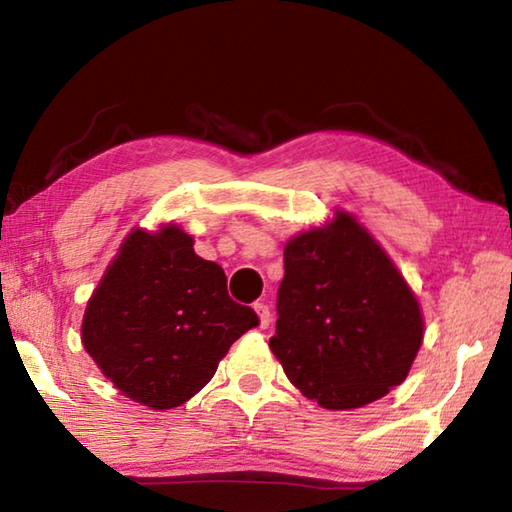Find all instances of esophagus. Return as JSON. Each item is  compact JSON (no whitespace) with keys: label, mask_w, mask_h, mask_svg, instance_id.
I'll return each instance as SVG.
<instances>
[{"label":"esophagus","mask_w":512,"mask_h":512,"mask_svg":"<svg viewBox=\"0 0 512 512\" xmlns=\"http://www.w3.org/2000/svg\"><path fill=\"white\" fill-rule=\"evenodd\" d=\"M255 311L259 316V327L266 329L268 325H271V309H268L266 302H255Z\"/></svg>","instance_id":"34e87169"}]
</instances>
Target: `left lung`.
I'll return each mask as SVG.
<instances>
[{
  "label": "left lung",
  "instance_id": "obj_1",
  "mask_svg": "<svg viewBox=\"0 0 512 512\" xmlns=\"http://www.w3.org/2000/svg\"><path fill=\"white\" fill-rule=\"evenodd\" d=\"M422 332L409 284L350 214L284 248L268 348L309 400L343 411L384 397L409 375Z\"/></svg>",
  "mask_w": 512,
  "mask_h": 512
}]
</instances>
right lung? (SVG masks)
Returning a JSON list of instances; mask_svg holds the SVG:
<instances>
[{
	"label": "right lung",
	"mask_w": 512,
	"mask_h": 512,
	"mask_svg": "<svg viewBox=\"0 0 512 512\" xmlns=\"http://www.w3.org/2000/svg\"><path fill=\"white\" fill-rule=\"evenodd\" d=\"M219 264L176 225L133 230L83 316V348L112 384L155 411L194 397L241 334L257 327Z\"/></svg>",
	"instance_id": "obj_1"
}]
</instances>
